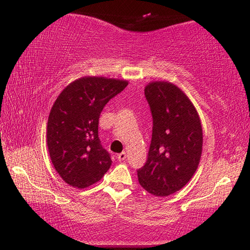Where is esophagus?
I'll use <instances>...</instances> for the list:
<instances>
[{"label":"esophagus","instance_id":"34e87169","mask_svg":"<svg viewBox=\"0 0 250 250\" xmlns=\"http://www.w3.org/2000/svg\"><path fill=\"white\" fill-rule=\"evenodd\" d=\"M117 159L120 161H125V159H126V153L125 152H121V153H119V154H117Z\"/></svg>","mask_w":250,"mask_h":250}]
</instances>
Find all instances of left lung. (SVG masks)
<instances>
[{
	"mask_svg": "<svg viewBox=\"0 0 250 250\" xmlns=\"http://www.w3.org/2000/svg\"><path fill=\"white\" fill-rule=\"evenodd\" d=\"M153 118L152 140L139 183L154 196H168L188 183L200 164L203 129L191 99L176 84L150 82L145 88Z\"/></svg>",
	"mask_w": 250,
	"mask_h": 250,
	"instance_id": "8db88e82",
	"label": "left lung"
}]
</instances>
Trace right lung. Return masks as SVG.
Segmentation results:
<instances>
[{
	"instance_id": "1",
	"label": "right lung",
	"mask_w": 250,
	"mask_h": 250,
	"mask_svg": "<svg viewBox=\"0 0 250 250\" xmlns=\"http://www.w3.org/2000/svg\"><path fill=\"white\" fill-rule=\"evenodd\" d=\"M128 83L125 79L84 76L57 97L48 117L47 146L55 170L68 185L89 188L111 167L98 138L99 117L108 101Z\"/></svg>"
}]
</instances>
